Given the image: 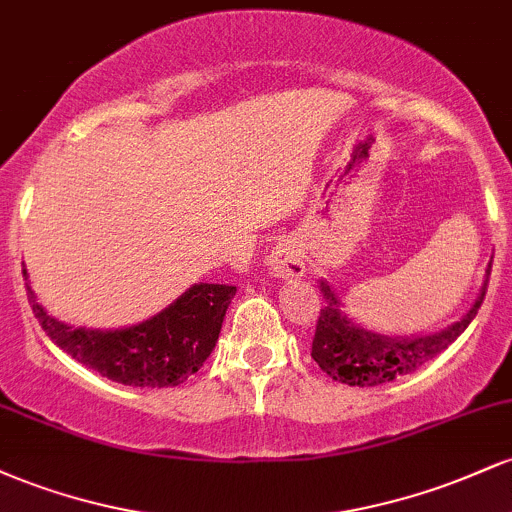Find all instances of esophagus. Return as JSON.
Instances as JSON below:
<instances>
[{"mask_svg": "<svg viewBox=\"0 0 512 512\" xmlns=\"http://www.w3.org/2000/svg\"><path fill=\"white\" fill-rule=\"evenodd\" d=\"M269 269L279 279H298L305 272L303 250L296 240H281L269 255Z\"/></svg>", "mask_w": 512, "mask_h": 512, "instance_id": "obj_1", "label": "esophagus"}]
</instances>
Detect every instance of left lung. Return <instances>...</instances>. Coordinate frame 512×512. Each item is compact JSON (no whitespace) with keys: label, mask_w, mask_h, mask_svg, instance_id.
<instances>
[{"label":"left lung","mask_w":512,"mask_h":512,"mask_svg":"<svg viewBox=\"0 0 512 512\" xmlns=\"http://www.w3.org/2000/svg\"><path fill=\"white\" fill-rule=\"evenodd\" d=\"M489 274L491 264L486 269V281L481 286L477 301L462 315V320L452 322L450 327L440 332L419 334V337H387V334H375L354 325L342 313V305H339L330 284L322 281L320 291L327 298V305L317 317L310 356L332 380L356 387L392 383L402 375L414 373L416 368L436 358L440 351L448 349L467 330L469 322L474 320L481 303H484Z\"/></svg>","instance_id":"1"}]
</instances>
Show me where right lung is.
I'll return each instance as SVG.
<instances>
[{
    "label": "right lung",
    "mask_w": 512,
    "mask_h": 512,
    "mask_svg": "<svg viewBox=\"0 0 512 512\" xmlns=\"http://www.w3.org/2000/svg\"><path fill=\"white\" fill-rule=\"evenodd\" d=\"M23 276L28 279L26 269ZM26 293L40 327L74 361L122 385L175 387L214 351L236 286L199 281L166 310L125 330L69 327L38 303L28 281Z\"/></svg>",
    "instance_id": "obj_1"
}]
</instances>
